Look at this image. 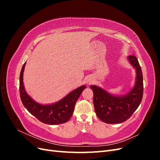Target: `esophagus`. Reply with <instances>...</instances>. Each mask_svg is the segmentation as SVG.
<instances>
[{
  "instance_id": "1",
  "label": "esophagus",
  "mask_w": 160,
  "mask_h": 160,
  "mask_svg": "<svg viewBox=\"0 0 160 160\" xmlns=\"http://www.w3.org/2000/svg\"><path fill=\"white\" fill-rule=\"evenodd\" d=\"M92 83H93V80H92L91 79H88V80H87V83H88V85H90Z\"/></svg>"
}]
</instances>
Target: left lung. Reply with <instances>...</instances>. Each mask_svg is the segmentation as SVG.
<instances>
[{
    "mask_svg": "<svg viewBox=\"0 0 160 160\" xmlns=\"http://www.w3.org/2000/svg\"><path fill=\"white\" fill-rule=\"evenodd\" d=\"M128 60L136 71V80L133 88L123 96L111 95L99 87L90 85L93 92V105L98 117L102 122L120 123L128 120L141 103L143 83L141 67L135 55L128 56Z\"/></svg>",
    "mask_w": 160,
    "mask_h": 160,
    "instance_id": "8db88e82",
    "label": "left lung"
}]
</instances>
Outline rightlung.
Masks as SVG:
<instances>
[{"label":"right lung","instance_id":"obj_1","mask_svg":"<svg viewBox=\"0 0 160 160\" xmlns=\"http://www.w3.org/2000/svg\"><path fill=\"white\" fill-rule=\"evenodd\" d=\"M26 62L24 63L20 74L19 91L22 103L25 108L40 122L57 125L68 122L73 113L75 105L81 93L86 88L82 85L71 91L58 102L51 105H41L35 102L25 90L23 85V72Z\"/></svg>","mask_w":160,"mask_h":160}]
</instances>
